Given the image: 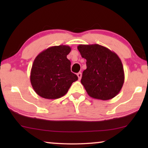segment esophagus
I'll list each match as a JSON object with an SVG mask.
<instances>
[{"instance_id": "esophagus-1", "label": "esophagus", "mask_w": 148, "mask_h": 148, "mask_svg": "<svg viewBox=\"0 0 148 148\" xmlns=\"http://www.w3.org/2000/svg\"><path fill=\"white\" fill-rule=\"evenodd\" d=\"M77 77H78L79 80H80V79H81V78H82V73H81V72H79L77 74Z\"/></svg>"}]
</instances>
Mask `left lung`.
Returning a JSON list of instances; mask_svg holds the SVG:
<instances>
[{"mask_svg": "<svg viewBox=\"0 0 148 148\" xmlns=\"http://www.w3.org/2000/svg\"><path fill=\"white\" fill-rule=\"evenodd\" d=\"M81 55L86 59L81 83L93 98L112 99L120 92L124 84L122 62L115 52L99 44H80Z\"/></svg>", "mask_w": 148, "mask_h": 148, "instance_id": "obj_1", "label": "left lung"}]
</instances>
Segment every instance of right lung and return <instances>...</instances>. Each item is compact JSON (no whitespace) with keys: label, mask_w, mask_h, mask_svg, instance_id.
<instances>
[{"label":"right lung","mask_w":148,"mask_h":148,"mask_svg":"<svg viewBox=\"0 0 148 148\" xmlns=\"http://www.w3.org/2000/svg\"><path fill=\"white\" fill-rule=\"evenodd\" d=\"M71 50L69 46H52L36 56L32 64L30 82L38 96L46 99L61 98L78 79L71 71V61L66 58Z\"/></svg>","instance_id":"add662e5"}]
</instances>
